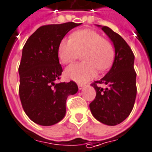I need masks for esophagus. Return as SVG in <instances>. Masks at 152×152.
<instances>
[{"mask_svg":"<svg viewBox=\"0 0 152 152\" xmlns=\"http://www.w3.org/2000/svg\"><path fill=\"white\" fill-rule=\"evenodd\" d=\"M77 86H78V89H79V90H82V89L84 87V85H83V84H78Z\"/></svg>","mask_w":152,"mask_h":152,"instance_id":"34e87169","label":"esophagus"}]
</instances>
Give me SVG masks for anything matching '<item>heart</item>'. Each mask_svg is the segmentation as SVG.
Returning <instances> with one entry per match:
<instances>
[{"instance_id":"heart-1","label":"heart","mask_w":152,"mask_h":152,"mask_svg":"<svg viewBox=\"0 0 152 152\" xmlns=\"http://www.w3.org/2000/svg\"><path fill=\"white\" fill-rule=\"evenodd\" d=\"M58 54L62 64L72 63L82 54V63L67 67L64 76L69 80L86 83L96 75V69H109L115 58V49L110 41L91 29L74 32L70 38H63L59 43Z\"/></svg>"}]
</instances>
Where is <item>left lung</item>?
Listing matches in <instances>:
<instances>
[{"instance_id": "8db88e82", "label": "left lung", "mask_w": 152, "mask_h": 152, "mask_svg": "<svg viewBox=\"0 0 152 152\" xmlns=\"http://www.w3.org/2000/svg\"><path fill=\"white\" fill-rule=\"evenodd\" d=\"M101 28L113 42L115 56L109 72L102 79L92 83L96 97L90 103V109L98 121L115 126L128 117L134 107L137 93L134 55L119 34L107 26ZM97 84H105L107 87L103 89Z\"/></svg>"}]
</instances>
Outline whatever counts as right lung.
Listing matches in <instances>:
<instances>
[{
  "instance_id": "obj_1",
  "label": "right lung",
  "mask_w": 152,
  "mask_h": 152,
  "mask_svg": "<svg viewBox=\"0 0 152 152\" xmlns=\"http://www.w3.org/2000/svg\"><path fill=\"white\" fill-rule=\"evenodd\" d=\"M81 24L41 26L24 45L18 68L19 95L24 111L35 124L51 126L60 122L66 115L67 97L78 91L74 81L55 82L62 73L58 54L59 43L70 29Z\"/></svg>"
}]
</instances>
